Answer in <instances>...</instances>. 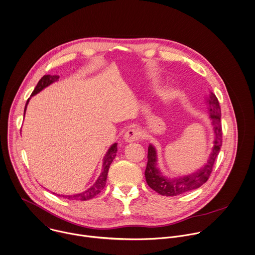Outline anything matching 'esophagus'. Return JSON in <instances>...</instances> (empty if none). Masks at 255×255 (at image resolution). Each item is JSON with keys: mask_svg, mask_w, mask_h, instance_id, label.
Returning <instances> with one entry per match:
<instances>
[{"mask_svg": "<svg viewBox=\"0 0 255 255\" xmlns=\"http://www.w3.org/2000/svg\"><path fill=\"white\" fill-rule=\"evenodd\" d=\"M142 133L139 129L137 128H132V129H129L125 135H124V139L126 142L128 143H131V142H134V141H137L140 139Z\"/></svg>", "mask_w": 255, "mask_h": 255, "instance_id": "34e87169", "label": "esophagus"}]
</instances>
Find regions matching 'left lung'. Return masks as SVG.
<instances>
[{"label": "left lung", "instance_id": "obj_1", "mask_svg": "<svg viewBox=\"0 0 255 255\" xmlns=\"http://www.w3.org/2000/svg\"><path fill=\"white\" fill-rule=\"evenodd\" d=\"M209 106V115L214 133V147L209 155L207 163L196 172L186 175L174 177L172 179L165 177L157 167V153L152 144L148 147V162L145 170V178L147 184L157 193L163 196H176L190 190L199 188L209 178L215 159L222 146V127H221V110L217 97L210 93L207 100Z\"/></svg>", "mask_w": 255, "mask_h": 255}]
</instances>
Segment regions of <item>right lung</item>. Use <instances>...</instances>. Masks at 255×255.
<instances>
[{
  "mask_svg": "<svg viewBox=\"0 0 255 255\" xmlns=\"http://www.w3.org/2000/svg\"><path fill=\"white\" fill-rule=\"evenodd\" d=\"M59 76L57 75H44L41 80L38 82L36 88L34 89L33 93L31 96H34L36 94H38L40 91H42L44 88H46L47 86H49L50 84L58 81ZM29 100L26 103L25 106V110H24V116L26 113V109H27V105L29 103ZM116 152H117V143H114L108 150L107 154L104 157V161H103V169H102V172L100 174V176L98 177L97 181L95 182V184L93 186H91L88 190L84 191L82 193L79 194H75V195H63V197L71 199V200H81V201H85V200H89L93 197H95L97 194H99L101 192V190L105 187L106 185V179H107V175H108V170H109V167L112 163V161L114 160L115 156H116ZM58 195V194H57ZM60 196V195H58Z\"/></svg>",
  "mask_w": 255,
  "mask_h": 255,
  "instance_id": "add662e5",
  "label": "right lung"
}]
</instances>
